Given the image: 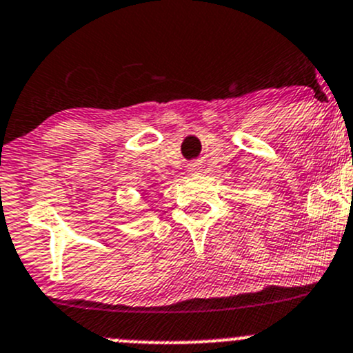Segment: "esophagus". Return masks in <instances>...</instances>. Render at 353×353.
I'll return each mask as SVG.
<instances>
[{
	"label": "esophagus",
	"instance_id": "obj_1",
	"mask_svg": "<svg viewBox=\"0 0 353 353\" xmlns=\"http://www.w3.org/2000/svg\"><path fill=\"white\" fill-rule=\"evenodd\" d=\"M190 172H193V174L202 172V167H200L199 161H195V163H192V165H190Z\"/></svg>",
	"mask_w": 353,
	"mask_h": 353
}]
</instances>
